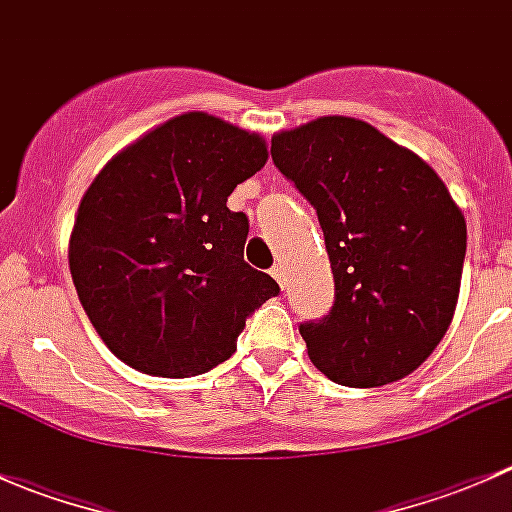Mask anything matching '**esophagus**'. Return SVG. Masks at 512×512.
<instances>
[{
  "instance_id": "1",
  "label": "esophagus",
  "mask_w": 512,
  "mask_h": 512,
  "mask_svg": "<svg viewBox=\"0 0 512 512\" xmlns=\"http://www.w3.org/2000/svg\"><path fill=\"white\" fill-rule=\"evenodd\" d=\"M272 277H275V280L280 282V287H287V272H285V265H275V267H272Z\"/></svg>"
}]
</instances>
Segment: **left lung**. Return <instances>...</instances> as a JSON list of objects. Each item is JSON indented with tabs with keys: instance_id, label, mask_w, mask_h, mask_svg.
<instances>
[{
	"instance_id": "8db88e82",
	"label": "left lung",
	"mask_w": 512,
	"mask_h": 512,
	"mask_svg": "<svg viewBox=\"0 0 512 512\" xmlns=\"http://www.w3.org/2000/svg\"><path fill=\"white\" fill-rule=\"evenodd\" d=\"M270 153L317 210L332 262V309L299 324L312 364L354 389L409 376L451 324L466 260V220L443 180L347 116L277 133Z\"/></svg>"
}]
</instances>
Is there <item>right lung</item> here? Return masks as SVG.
<instances>
[{"mask_svg":"<svg viewBox=\"0 0 512 512\" xmlns=\"http://www.w3.org/2000/svg\"><path fill=\"white\" fill-rule=\"evenodd\" d=\"M257 133L183 113L118 153L86 190L69 267L106 347L143 374L185 379L230 359L280 285L245 262L250 220L227 195L265 165Z\"/></svg>","mask_w":512,"mask_h":512,"instance_id":"obj_1","label":"right lung"}]
</instances>
